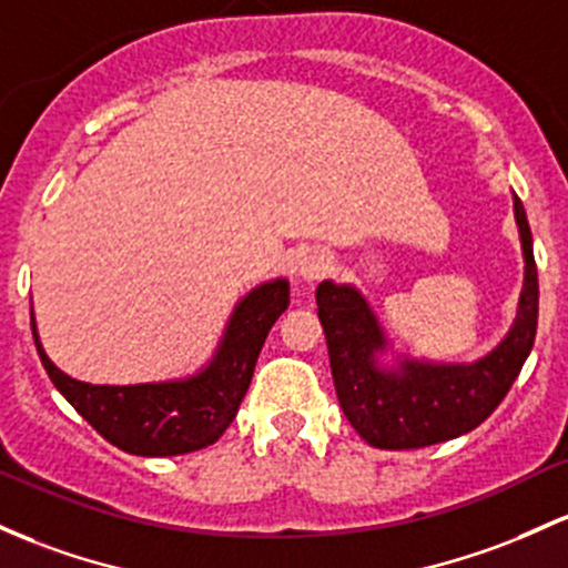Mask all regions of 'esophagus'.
<instances>
[{
    "instance_id": "1",
    "label": "esophagus",
    "mask_w": 568,
    "mask_h": 568,
    "mask_svg": "<svg viewBox=\"0 0 568 568\" xmlns=\"http://www.w3.org/2000/svg\"><path fill=\"white\" fill-rule=\"evenodd\" d=\"M328 266H332V258H328L323 251H307L302 255V261H298V277L307 280V283H313V280H321L323 274L328 272Z\"/></svg>"
}]
</instances>
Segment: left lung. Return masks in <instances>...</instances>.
<instances>
[{"label": "left lung", "instance_id": "1", "mask_svg": "<svg viewBox=\"0 0 568 568\" xmlns=\"http://www.w3.org/2000/svg\"><path fill=\"white\" fill-rule=\"evenodd\" d=\"M515 217L526 253V285L507 339L475 364H407L383 369L385 347L375 315L351 285H317V317L326 334L339 407L351 426L379 450H415L471 432L501 404L534 347L539 317V280L526 210L515 199Z\"/></svg>", "mask_w": 568, "mask_h": 568}]
</instances>
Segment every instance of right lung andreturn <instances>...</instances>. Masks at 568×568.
<instances>
[{
	"instance_id": "1",
	"label": "right lung",
	"mask_w": 568,
	"mask_h": 568,
	"mask_svg": "<svg viewBox=\"0 0 568 568\" xmlns=\"http://www.w3.org/2000/svg\"><path fill=\"white\" fill-rule=\"evenodd\" d=\"M285 280L261 285L236 304L213 364L180 383L91 385L55 369L34 334L37 353L61 396L97 428L110 445L132 456H183L213 445L234 420L266 334L288 310Z\"/></svg>"
}]
</instances>
